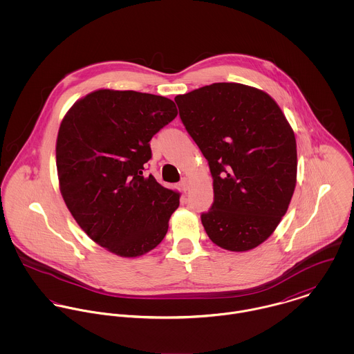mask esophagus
I'll use <instances>...</instances> for the list:
<instances>
[{"instance_id":"obj_1","label":"esophagus","mask_w":354,"mask_h":354,"mask_svg":"<svg viewBox=\"0 0 354 354\" xmlns=\"http://www.w3.org/2000/svg\"><path fill=\"white\" fill-rule=\"evenodd\" d=\"M180 187H181V189L183 191H188V188H189V180L188 178H181V181H180Z\"/></svg>"}]
</instances>
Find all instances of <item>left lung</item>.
I'll return each instance as SVG.
<instances>
[{
  "mask_svg": "<svg viewBox=\"0 0 354 354\" xmlns=\"http://www.w3.org/2000/svg\"><path fill=\"white\" fill-rule=\"evenodd\" d=\"M174 101L214 180V202L201 215L205 233L233 252L260 245L296 188V138L286 117L268 94L239 83H214Z\"/></svg>",
  "mask_w": 354,
  "mask_h": 354,
  "instance_id": "left-lung-1",
  "label": "left lung"
}]
</instances>
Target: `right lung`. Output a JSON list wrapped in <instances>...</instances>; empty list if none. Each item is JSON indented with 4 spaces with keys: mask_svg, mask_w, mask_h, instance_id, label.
Here are the masks:
<instances>
[{
    "mask_svg": "<svg viewBox=\"0 0 354 354\" xmlns=\"http://www.w3.org/2000/svg\"><path fill=\"white\" fill-rule=\"evenodd\" d=\"M176 115L165 97L98 90L61 122L55 158L62 198L86 234L110 252L145 254L167 233L181 195L143 173L152 136Z\"/></svg>",
    "mask_w": 354,
    "mask_h": 354,
    "instance_id": "obj_1",
    "label": "right lung"
}]
</instances>
